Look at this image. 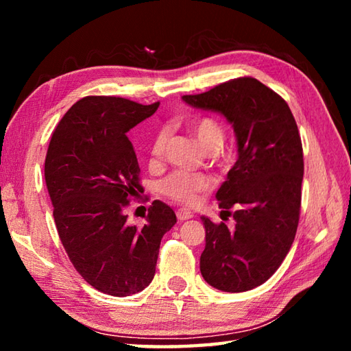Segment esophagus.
I'll list each match as a JSON object with an SVG mask.
<instances>
[{"label":"esophagus","instance_id":"esophagus-1","mask_svg":"<svg viewBox=\"0 0 351 351\" xmlns=\"http://www.w3.org/2000/svg\"><path fill=\"white\" fill-rule=\"evenodd\" d=\"M176 217H178V220H180V221L189 220V219L193 217V213L189 211V210H185V208H181V210L176 211Z\"/></svg>","mask_w":351,"mask_h":351}]
</instances>
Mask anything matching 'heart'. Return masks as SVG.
Instances as JSON below:
<instances>
[{"mask_svg":"<svg viewBox=\"0 0 351 351\" xmlns=\"http://www.w3.org/2000/svg\"><path fill=\"white\" fill-rule=\"evenodd\" d=\"M193 136L205 147L206 151H214L221 145L223 128L217 119L211 116H200L191 122ZM170 131L161 128L155 134L151 145V156L154 160H160L164 149H166ZM215 187L214 176L210 173H191V171L176 170L171 171L160 182V191L169 199L180 202L182 205H195L205 193Z\"/></svg>","mask_w":351,"mask_h":351,"instance_id":"1","label":"heart"}]
</instances>
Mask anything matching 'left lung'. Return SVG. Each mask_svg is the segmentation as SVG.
Wrapping results in <instances>:
<instances>
[{
	"label": "left lung",
	"instance_id": "1",
	"mask_svg": "<svg viewBox=\"0 0 351 351\" xmlns=\"http://www.w3.org/2000/svg\"><path fill=\"white\" fill-rule=\"evenodd\" d=\"M182 99L219 111L234 126L238 160L215 197L235 228L202 217L200 273L214 288L243 293L270 279L293 245L304 170L299 128L285 99L252 77Z\"/></svg>",
	"mask_w": 351,
	"mask_h": 351
}]
</instances>
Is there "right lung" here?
<instances>
[{"label": "right lung", "instance_id": "right-lung-1", "mask_svg": "<svg viewBox=\"0 0 351 351\" xmlns=\"http://www.w3.org/2000/svg\"><path fill=\"white\" fill-rule=\"evenodd\" d=\"M151 106L119 96H86L58 122L45 158V182L58 237L75 270L104 294L125 297L152 282L162 235L175 211L154 200L145 225L125 208L138 195L140 167L126 132L151 117Z\"/></svg>", "mask_w": 351, "mask_h": 351}]
</instances>
